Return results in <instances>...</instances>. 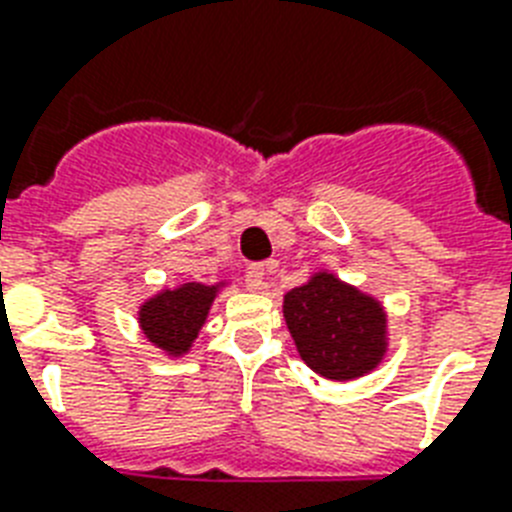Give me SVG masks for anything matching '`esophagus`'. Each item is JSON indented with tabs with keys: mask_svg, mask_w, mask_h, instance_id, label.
<instances>
[{
	"mask_svg": "<svg viewBox=\"0 0 512 512\" xmlns=\"http://www.w3.org/2000/svg\"><path fill=\"white\" fill-rule=\"evenodd\" d=\"M244 281H247L249 289H263L265 284V268L260 263H252L247 265V270H244Z\"/></svg>",
	"mask_w": 512,
	"mask_h": 512,
	"instance_id": "esophagus-1",
	"label": "esophagus"
}]
</instances>
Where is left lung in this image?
I'll list each match as a JSON object with an SVG mask.
<instances>
[{
	"label": "left lung",
	"instance_id": "8db88e82",
	"mask_svg": "<svg viewBox=\"0 0 512 512\" xmlns=\"http://www.w3.org/2000/svg\"><path fill=\"white\" fill-rule=\"evenodd\" d=\"M284 318L302 360L326 378L363 376L384 355L381 307L328 273L286 294Z\"/></svg>",
	"mask_w": 512,
	"mask_h": 512
}]
</instances>
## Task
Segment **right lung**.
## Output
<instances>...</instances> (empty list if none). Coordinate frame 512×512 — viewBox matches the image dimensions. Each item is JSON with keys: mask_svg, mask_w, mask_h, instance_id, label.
I'll list each match as a JSON object with an SVG mask.
<instances>
[{"mask_svg": "<svg viewBox=\"0 0 512 512\" xmlns=\"http://www.w3.org/2000/svg\"><path fill=\"white\" fill-rule=\"evenodd\" d=\"M215 286L184 284L176 292H162L141 307L139 323L149 342L168 352H184L205 323Z\"/></svg>", "mask_w": 512, "mask_h": 512, "instance_id": "1", "label": "right lung"}]
</instances>
